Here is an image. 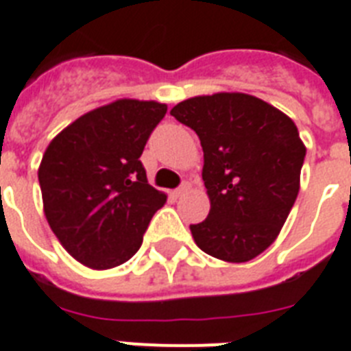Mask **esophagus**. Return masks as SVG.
I'll return each mask as SVG.
<instances>
[{
  "label": "esophagus",
  "mask_w": 351,
  "mask_h": 351,
  "mask_svg": "<svg viewBox=\"0 0 351 351\" xmlns=\"http://www.w3.org/2000/svg\"><path fill=\"white\" fill-rule=\"evenodd\" d=\"M189 187H191V184H189V182H182L180 186L175 189V195H176V197H182V195H186L187 191H189Z\"/></svg>",
  "instance_id": "esophagus-1"
}]
</instances>
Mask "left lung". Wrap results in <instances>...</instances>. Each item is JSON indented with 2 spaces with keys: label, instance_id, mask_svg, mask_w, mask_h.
Listing matches in <instances>:
<instances>
[{
  "label": "left lung",
  "instance_id": "obj_1",
  "mask_svg": "<svg viewBox=\"0 0 351 351\" xmlns=\"http://www.w3.org/2000/svg\"><path fill=\"white\" fill-rule=\"evenodd\" d=\"M171 116L193 128L204 151L210 213L191 234L213 258L245 263L271 247L300 189L306 158L298 128L247 93L186 99Z\"/></svg>",
  "mask_w": 351,
  "mask_h": 351
}]
</instances>
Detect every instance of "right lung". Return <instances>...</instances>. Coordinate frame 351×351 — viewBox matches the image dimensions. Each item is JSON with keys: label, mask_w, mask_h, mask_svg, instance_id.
<instances>
[{"label": "right lung", "mask_w": 351, "mask_h": 351, "mask_svg": "<svg viewBox=\"0 0 351 351\" xmlns=\"http://www.w3.org/2000/svg\"><path fill=\"white\" fill-rule=\"evenodd\" d=\"M167 106L119 99L75 119L38 169L44 213L77 261L112 269L138 252L165 193L147 182L141 152Z\"/></svg>", "instance_id": "add662e5"}]
</instances>
